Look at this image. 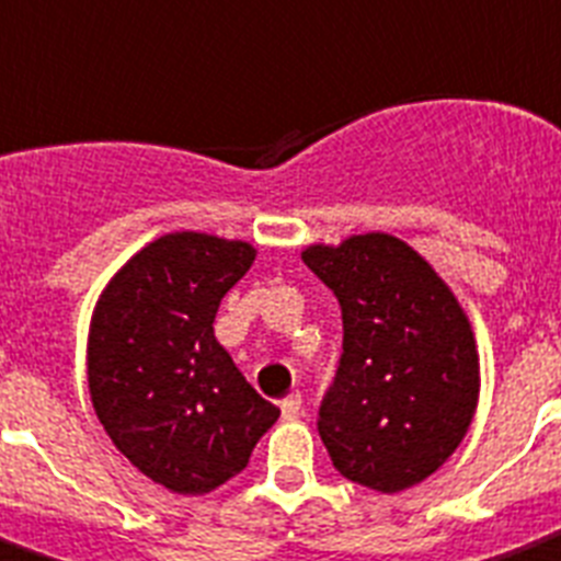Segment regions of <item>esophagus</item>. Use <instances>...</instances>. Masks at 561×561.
<instances>
[{
  "mask_svg": "<svg viewBox=\"0 0 561 561\" xmlns=\"http://www.w3.org/2000/svg\"><path fill=\"white\" fill-rule=\"evenodd\" d=\"M279 408H282V419H299L302 416V393H290Z\"/></svg>",
  "mask_w": 561,
  "mask_h": 561,
  "instance_id": "esophagus-1",
  "label": "esophagus"
}]
</instances>
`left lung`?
<instances>
[{"instance_id": "obj_1", "label": "left lung", "mask_w": 561, "mask_h": 561, "mask_svg": "<svg viewBox=\"0 0 561 561\" xmlns=\"http://www.w3.org/2000/svg\"><path fill=\"white\" fill-rule=\"evenodd\" d=\"M302 262L342 305V359L319 411L333 468L379 493L425 482L477 413L468 313L422 253L382 230L308 244Z\"/></svg>"}]
</instances>
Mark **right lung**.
I'll return each instance as SVG.
<instances>
[{
    "instance_id": "1",
    "label": "right lung",
    "mask_w": 561,
    "mask_h": 561,
    "mask_svg": "<svg viewBox=\"0 0 561 561\" xmlns=\"http://www.w3.org/2000/svg\"><path fill=\"white\" fill-rule=\"evenodd\" d=\"M253 259L244 239L164 233L113 273L93 308V411L116 450L179 496H202L242 473L279 419L214 336L222 296Z\"/></svg>"
}]
</instances>
